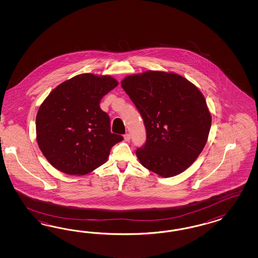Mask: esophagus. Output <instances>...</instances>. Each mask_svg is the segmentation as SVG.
Segmentation results:
<instances>
[{"mask_svg": "<svg viewBox=\"0 0 258 258\" xmlns=\"http://www.w3.org/2000/svg\"><path fill=\"white\" fill-rule=\"evenodd\" d=\"M124 139H125V142H128V141L131 140V134L130 133H125V135H124Z\"/></svg>", "mask_w": 258, "mask_h": 258, "instance_id": "1", "label": "esophagus"}]
</instances>
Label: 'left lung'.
<instances>
[{"mask_svg":"<svg viewBox=\"0 0 258 258\" xmlns=\"http://www.w3.org/2000/svg\"><path fill=\"white\" fill-rule=\"evenodd\" d=\"M121 86L146 126V144L136 150L141 164L164 178L187 169L203 151L211 127L201 91L183 77L158 71L127 76Z\"/></svg>","mask_w":258,"mask_h":258,"instance_id":"1","label":"left lung"}]
</instances>
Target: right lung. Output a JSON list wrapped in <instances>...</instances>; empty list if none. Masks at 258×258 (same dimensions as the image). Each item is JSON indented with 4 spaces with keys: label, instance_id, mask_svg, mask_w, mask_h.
<instances>
[{
    "label": "right lung",
    "instance_id": "add662e5",
    "mask_svg": "<svg viewBox=\"0 0 258 258\" xmlns=\"http://www.w3.org/2000/svg\"><path fill=\"white\" fill-rule=\"evenodd\" d=\"M109 76L81 74L55 88L36 117L39 148L57 170L85 175L105 164L123 136L110 133L102 97L117 86Z\"/></svg>",
    "mask_w": 258,
    "mask_h": 258
}]
</instances>
